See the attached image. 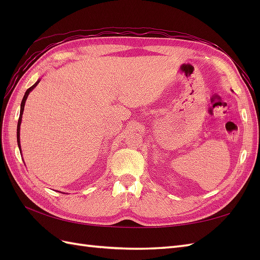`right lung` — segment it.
I'll use <instances>...</instances> for the list:
<instances>
[{
	"instance_id": "right-lung-1",
	"label": "right lung",
	"mask_w": 260,
	"mask_h": 260,
	"mask_svg": "<svg viewBox=\"0 0 260 260\" xmlns=\"http://www.w3.org/2000/svg\"><path fill=\"white\" fill-rule=\"evenodd\" d=\"M40 82V80H38L35 85L31 86L29 89H27L24 93L23 96V99H22V103H21V109H20V117H19V121H18V128H16V140H18V145H19V148L21 151V145H20V126H21V121H22V114H23V110H24V105H25V102H26V98L27 96H29L30 91H32L35 88L37 87V85Z\"/></svg>"
}]
</instances>
